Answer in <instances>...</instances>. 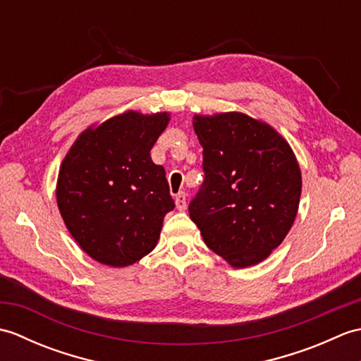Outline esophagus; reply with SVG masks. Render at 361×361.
<instances>
[{
  "label": "esophagus",
  "instance_id": "1",
  "mask_svg": "<svg viewBox=\"0 0 361 361\" xmlns=\"http://www.w3.org/2000/svg\"><path fill=\"white\" fill-rule=\"evenodd\" d=\"M175 204H176V209H180V211H185L188 208V195H186V192H178L175 195Z\"/></svg>",
  "mask_w": 361,
  "mask_h": 361
}]
</instances>
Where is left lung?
Returning a JSON list of instances; mask_svg holds the SVG:
<instances>
[{"mask_svg": "<svg viewBox=\"0 0 361 361\" xmlns=\"http://www.w3.org/2000/svg\"><path fill=\"white\" fill-rule=\"evenodd\" d=\"M204 181L189 216L233 268L262 262L296 219L302 178L286 137L240 111L195 114Z\"/></svg>", "mask_w": 361, "mask_h": 361, "instance_id": "1", "label": "left lung"}]
</instances>
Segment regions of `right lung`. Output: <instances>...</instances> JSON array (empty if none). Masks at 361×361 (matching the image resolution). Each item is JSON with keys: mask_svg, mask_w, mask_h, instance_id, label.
I'll return each mask as SVG.
<instances>
[{"mask_svg": "<svg viewBox=\"0 0 361 361\" xmlns=\"http://www.w3.org/2000/svg\"><path fill=\"white\" fill-rule=\"evenodd\" d=\"M169 121V111L116 114L83 130L60 164V216L99 264L133 265L157 247L175 203L164 167L153 163L150 150Z\"/></svg>", "mask_w": 361, "mask_h": 361, "instance_id": "add662e5", "label": "right lung"}]
</instances>
